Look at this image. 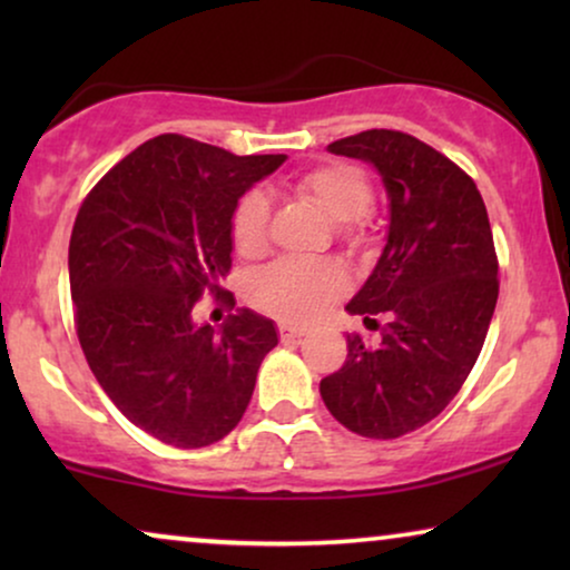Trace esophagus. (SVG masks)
I'll use <instances>...</instances> for the list:
<instances>
[{"label":"esophagus","instance_id":"34e87169","mask_svg":"<svg viewBox=\"0 0 570 570\" xmlns=\"http://www.w3.org/2000/svg\"><path fill=\"white\" fill-rule=\"evenodd\" d=\"M277 332H279V340H283V342H295V340H301L303 334H306L301 330V326H293V324H279Z\"/></svg>","mask_w":570,"mask_h":570}]
</instances>
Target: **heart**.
<instances>
[{"label":"heart","mask_w":570,"mask_h":570,"mask_svg":"<svg viewBox=\"0 0 570 570\" xmlns=\"http://www.w3.org/2000/svg\"><path fill=\"white\" fill-rule=\"evenodd\" d=\"M303 197L322 209L326 220L353 233V223L363 220L371 207V184L361 168L350 163H330L303 174L295 181ZM269 202L262 191L240 197L230 220L233 244L240 254H259L267 240ZM347 277L334 262L316 259H277L264 267L252 283V301L267 314L285 322H311L337 301Z\"/></svg>","instance_id":"b5f03b06"}]
</instances>
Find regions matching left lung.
Segmentation results:
<instances>
[{
	"instance_id": "8db88e82",
	"label": "left lung",
	"mask_w": 570,
	"mask_h": 570,
	"mask_svg": "<svg viewBox=\"0 0 570 570\" xmlns=\"http://www.w3.org/2000/svg\"><path fill=\"white\" fill-rule=\"evenodd\" d=\"M326 150L371 163L389 199L386 246L345 311L376 326L379 345L347 337V361L322 379L326 410L365 439H400L441 415L470 376L498 301L488 209L462 168L392 129Z\"/></svg>"
}]
</instances>
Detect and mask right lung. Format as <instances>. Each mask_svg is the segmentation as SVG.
Returning a JSON list of instances; mask_svg holds the SVG:
<instances>
[{"instance_id": "1", "label": "right lung", "mask_w": 570, "mask_h": 570, "mask_svg": "<svg viewBox=\"0 0 570 570\" xmlns=\"http://www.w3.org/2000/svg\"><path fill=\"white\" fill-rule=\"evenodd\" d=\"M283 163L160 135L116 163L77 213L69 285L82 353L121 415L168 446L225 439L277 345L272 318L238 308L215 330L194 322V303L230 272L238 199Z\"/></svg>"}]
</instances>
